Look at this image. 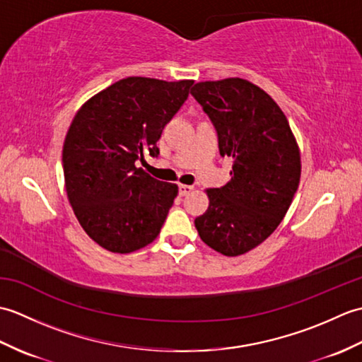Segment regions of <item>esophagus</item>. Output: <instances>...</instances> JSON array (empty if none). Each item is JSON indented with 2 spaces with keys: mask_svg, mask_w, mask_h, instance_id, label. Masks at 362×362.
Masks as SVG:
<instances>
[{
  "mask_svg": "<svg viewBox=\"0 0 362 362\" xmlns=\"http://www.w3.org/2000/svg\"><path fill=\"white\" fill-rule=\"evenodd\" d=\"M193 189H194V188L189 187V185H179V194H180V196H188Z\"/></svg>",
  "mask_w": 362,
  "mask_h": 362,
  "instance_id": "obj_1",
  "label": "esophagus"
}]
</instances>
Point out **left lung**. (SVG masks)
Returning a JSON list of instances; mask_svg holds the SVG:
<instances>
[{
    "label": "left lung",
    "instance_id": "obj_1",
    "mask_svg": "<svg viewBox=\"0 0 362 362\" xmlns=\"http://www.w3.org/2000/svg\"><path fill=\"white\" fill-rule=\"evenodd\" d=\"M191 95L209 115L232 180L206 189L209 210L194 219L201 240L227 257L257 247L279 227L300 182V152L274 99L252 82H199Z\"/></svg>",
    "mask_w": 362,
    "mask_h": 362
}]
</instances>
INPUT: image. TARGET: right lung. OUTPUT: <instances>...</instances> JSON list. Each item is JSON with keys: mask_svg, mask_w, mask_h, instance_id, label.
<instances>
[{"mask_svg": "<svg viewBox=\"0 0 362 362\" xmlns=\"http://www.w3.org/2000/svg\"><path fill=\"white\" fill-rule=\"evenodd\" d=\"M193 83L126 78L76 113L62 152L66 194L79 224L101 247L130 253L158 236L179 188L135 163L146 151L158 157L163 127Z\"/></svg>", "mask_w": 362, "mask_h": 362, "instance_id": "add662e5", "label": "right lung"}]
</instances>
